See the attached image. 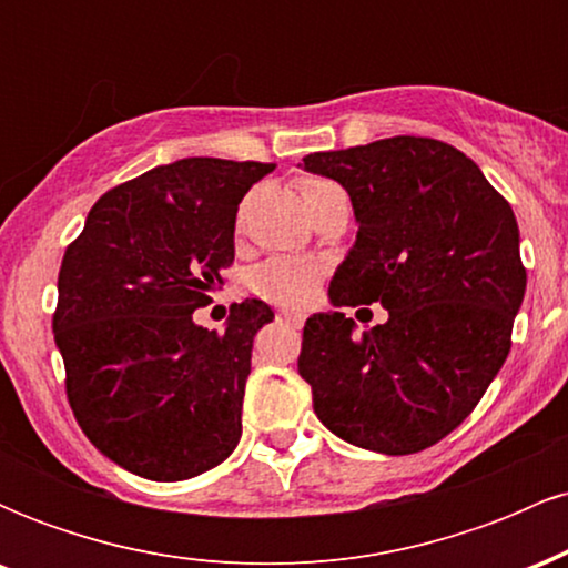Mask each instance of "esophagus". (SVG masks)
<instances>
[{
	"mask_svg": "<svg viewBox=\"0 0 568 568\" xmlns=\"http://www.w3.org/2000/svg\"><path fill=\"white\" fill-rule=\"evenodd\" d=\"M280 317H283L285 323H291V325H304V315L302 312H293V310H280Z\"/></svg>",
	"mask_w": 568,
	"mask_h": 568,
	"instance_id": "34e87169",
	"label": "esophagus"
}]
</instances>
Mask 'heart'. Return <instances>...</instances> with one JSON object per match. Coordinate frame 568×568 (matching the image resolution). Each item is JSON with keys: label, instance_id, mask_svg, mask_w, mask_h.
I'll use <instances>...</instances> for the list:
<instances>
[{"label": "heart", "instance_id": "1", "mask_svg": "<svg viewBox=\"0 0 568 568\" xmlns=\"http://www.w3.org/2000/svg\"><path fill=\"white\" fill-rule=\"evenodd\" d=\"M296 184L306 205L325 197V194H344L334 181L321 179V175H302ZM317 277H321V270H317L315 264L280 256V258H270V262L258 266V270L253 272L251 285L258 296L270 298V302L302 304L310 298V293L315 291Z\"/></svg>", "mask_w": 568, "mask_h": 568}]
</instances>
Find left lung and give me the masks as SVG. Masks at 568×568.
I'll use <instances>...</instances> for the list:
<instances>
[{
    "label": "left lung",
    "instance_id": "8db88e82",
    "mask_svg": "<svg viewBox=\"0 0 568 568\" xmlns=\"http://www.w3.org/2000/svg\"><path fill=\"white\" fill-rule=\"evenodd\" d=\"M304 171L347 189L357 221L331 304L389 315L363 334L344 312L306 321L298 374L317 419L368 452L435 446L510 352L526 293L510 202L467 154L419 135L306 154Z\"/></svg>",
    "mask_w": 568,
    "mask_h": 568
}]
</instances>
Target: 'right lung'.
<instances>
[{
  "label": "right lung",
  "mask_w": 568,
  "mask_h": 568,
  "mask_svg": "<svg viewBox=\"0 0 568 568\" xmlns=\"http://www.w3.org/2000/svg\"><path fill=\"white\" fill-rule=\"evenodd\" d=\"M272 162L186 158L109 189L58 272L55 344L69 406L103 456L149 480L221 465L270 304H234L224 334L194 323L234 262V219Z\"/></svg>",
  "instance_id": "right-lung-1"
}]
</instances>
